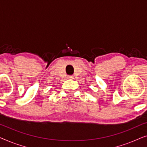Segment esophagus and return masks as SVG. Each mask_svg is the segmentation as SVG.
<instances>
[{"mask_svg": "<svg viewBox=\"0 0 147 147\" xmlns=\"http://www.w3.org/2000/svg\"><path fill=\"white\" fill-rule=\"evenodd\" d=\"M67 78V79H73L74 76H68Z\"/></svg>", "mask_w": 147, "mask_h": 147, "instance_id": "34e87169", "label": "esophagus"}]
</instances>
